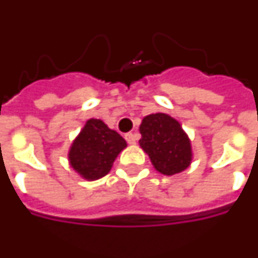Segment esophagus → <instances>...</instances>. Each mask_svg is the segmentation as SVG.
<instances>
[{"label": "esophagus", "instance_id": "34e87169", "mask_svg": "<svg viewBox=\"0 0 258 258\" xmlns=\"http://www.w3.org/2000/svg\"><path fill=\"white\" fill-rule=\"evenodd\" d=\"M125 141L128 142V144H135L137 142V134H134V133L125 134Z\"/></svg>", "mask_w": 258, "mask_h": 258}]
</instances>
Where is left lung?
<instances>
[{"label":"left lung","instance_id":"obj_1","mask_svg":"<svg viewBox=\"0 0 258 258\" xmlns=\"http://www.w3.org/2000/svg\"><path fill=\"white\" fill-rule=\"evenodd\" d=\"M140 131V145L158 172L170 176L188 167L191 147L179 121L163 113L149 114L142 120Z\"/></svg>","mask_w":258,"mask_h":258}]
</instances>
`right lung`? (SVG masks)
I'll list each match as a JSON object with an SVG mask.
<instances>
[{"instance_id": "1", "label": "right lung", "mask_w": 258, "mask_h": 258, "mask_svg": "<svg viewBox=\"0 0 258 258\" xmlns=\"http://www.w3.org/2000/svg\"><path fill=\"white\" fill-rule=\"evenodd\" d=\"M127 147L121 135L110 130L103 121L92 118L70 151L71 166L88 180H96L110 172L117 155Z\"/></svg>"}]
</instances>
